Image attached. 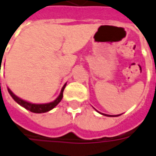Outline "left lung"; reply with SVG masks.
Wrapping results in <instances>:
<instances>
[{"instance_id":"1","label":"left lung","mask_w":156,"mask_h":156,"mask_svg":"<svg viewBox=\"0 0 156 156\" xmlns=\"http://www.w3.org/2000/svg\"><path fill=\"white\" fill-rule=\"evenodd\" d=\"M105 115H107V114H105ZM107 116H108V115H107ZM116 116H119V115H116Z\"/></svg>"}]
</instances>
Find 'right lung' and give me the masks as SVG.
I'll return each mask as SVG.
<instances>
[{"label":"right lung","mask_w":156,"mask_h":156,"mask_svg":"<svg viewBox=\"0 0 156 156\" xmlns=\"http://www.w3.org/2000/svg\"><path fill=\"white\" fill-rule=\"evenodd\" d=\"M65 87H66V84L63 86L62 90H61V92H60V96L56 98V100H55L54 101H52V102H49V103H44V104H35V103H30V102H28V101H26L22 100V99L19 98L18 96H16L10 90V89L7 88V90L9 92V94L11 95L12 97L13 98V100L15 101H17L20 105H21L22 107H24V108L27 109V110H30V111L32 112V113L42 114V113H45V112H48V111L53 109L55 107L56 105L60 102V101H61V99H62V97H63V91H64Z\"/></svg>","instance_id":"add662e5"}]
</instances>
